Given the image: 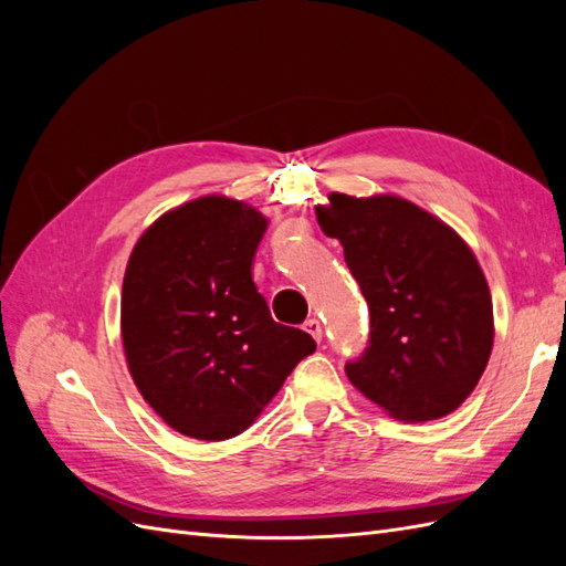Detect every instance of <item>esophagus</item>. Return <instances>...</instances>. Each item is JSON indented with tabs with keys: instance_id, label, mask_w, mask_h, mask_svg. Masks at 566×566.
Segmentation results:
<instances>
[{
	"instance_id": "esophagus-1",
	"label": "esophagus",
	"mask_w": 566,
	"mask_h": 566,
	"mask_svg": "<svg viewBox=\"0 0 566 566\" xmlns=\"http://www.w3.org/2000/svg\"><path fill=\"white\" fill-rule=\"evenodd\" d=\"M304 331L310 333L316 342L323 339V328H321V321H318V318H306V321H304Z\"/></svg>"
}]
</instances>
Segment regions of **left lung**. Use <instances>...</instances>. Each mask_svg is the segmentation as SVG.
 <instances>
[{"mask_svg":"<svg viewBox=\"0 0 566 566\" xmlns=\"http://www.w3.org/2000/svg\"><path fill=\"white\" fill-rule=\"evenodd\" d=\"M321 231L337 238L368 302L361 356L345 364L352 385L389 416H449L476 387L493 347V306L472 250L413 202L331 196Z\"/></svg>","mask_w":566,"mask_h":566,"instance_id":"left-lung-1","label":"left lung"}]
</instances>
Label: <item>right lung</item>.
Segmentation results:
<instances>
[{"instance_id": "add662e5", "label": "right lung", "mask_w": 566, "mask_h": 566, "mask_svg": "<svg viewBox=\"0 0 566 566\" xmlns=\"http://www.w3.org/2000/svg\"><path fill=\"white\" fill-rule=\"evenodd\" d=\"M266 219L221 196L163 214L136 243L123 283V345L153 410L177 432L241 434L304 356L310 333L271 318L252 283Z\"/></svg>"}]
</instances>
